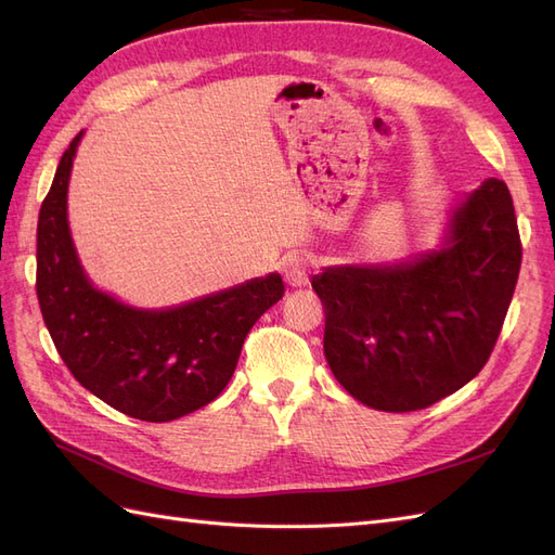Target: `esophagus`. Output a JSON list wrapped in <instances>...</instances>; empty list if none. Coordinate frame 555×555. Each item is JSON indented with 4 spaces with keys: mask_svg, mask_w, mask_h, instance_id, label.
<instances>
[{
    "mask_svg": "<svg viewBox=\"0 0 555 555\" xmlns=\"http://www.w3.org/2000/svg\"><path fill=\"white\" fill-rule=\"evenodd\" d=\"M308 261L304 257H289L287 261H284V280H287L289 287H306L308 284Z\"/></svg>",
    "mask_w": 555,
    "mask_h": 555,
    "instance_id": "34e87169",
    "label": "esophagus"
}]
</instances>
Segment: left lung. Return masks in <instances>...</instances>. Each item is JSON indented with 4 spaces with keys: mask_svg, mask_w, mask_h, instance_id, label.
Segmentation results:
<instances>
[{
    "mask_svg": "<svg viewBox=\"0 0 555 555\" xmlns=\"http://www.w3.org/2000/svg\"><path fill=\"white\" fill-rule=\"evenodd\" d=\"M518 268L512 194L498 178L453 201L438 247L326 266L312 289L324 304L335 379L382 412L424 410L459 391L491 357Z\"/></svg>",
    "mask_w": 555,
    "mask_h": 555,
    "instance_id": "left-lung-1",
    "label": "left lung"
}]
</instances>
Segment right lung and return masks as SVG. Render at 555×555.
<instances>
[{
    "label": "right lung",
    "instance_id": "right-lung-1",
    "mask_svg": "<svg viewBox=\"0 0 555 555\" xmlns=\"http://www.w3.org/2000/svg\"><path fill=\"white\" fill-rule=\"evenodd\" d=\"M78 137L64 150L37 227V296L62 361L90 393L141 422H173L229 384L245 335L284 294L268 273L171 308H137L99 289L82 268L66 196Z\"/></svg>",
    "mask_w": 555,
    "mask_h": 555
}]
</instances>
